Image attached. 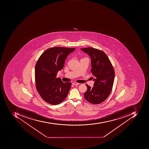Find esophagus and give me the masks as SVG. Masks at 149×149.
Segmentation results:
<instances>
[{
	"instance_id": "1",
	"label": "esophagus",
	"mask_w": 149,
	"mask_h": 149,
	"mask_svg": "<svg viewBox=\"0 0 149 149\" xmlns=\"http://www.w3.org/2000/svg\"><path fill=\"white\" fill-rule=\"evenodd\" d=\"M72 85H79V83H78L77 82H73L72 83Z\"/></svg>"
}]
</instances>
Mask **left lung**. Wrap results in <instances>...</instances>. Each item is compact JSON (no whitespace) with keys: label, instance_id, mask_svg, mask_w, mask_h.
Wrapping results in <instances>:
<instances>
[{"label":"left lung","instance_id":"1","mask_svg":"<svg viewBox=\"0 0 149 149\" xmlns=\"http://www.w3.org/2000/svg\"><path fill=\"white\" fill-rule=\"evenodd\" d=\"M81 50L91 57V72L94 77L93 88L86 85L85 98L92 104H100L108 97L112 90L115 78L114 68L107 55L102 51L92 47Z\"/></svg>","mask_w":149,"mask_h":149}]
</instances>
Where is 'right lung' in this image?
Masks as SVG:
<instances>
[{
	"mask_svg": "<svg viewBox=\"0 0 149 149\" xmlns=\"http://www.w3.org/2000/svg\"><path fill=\"white\" fill-rule=\"evenodd\" d=\"M75 48L55 47L42 54L35 65L36 88L45 102L56 105L62 102L67 96L71 83H64L57 73L64 66L68 56Z\"/></svg>",
	"mask_w": 149,
	"mask_h": 149,
	"instance_id": "1",
	"label": "right lung"
}]
</instances>
